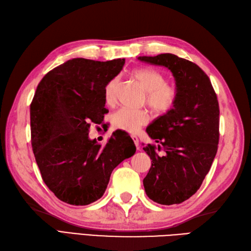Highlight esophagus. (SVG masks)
Masks as SVG:
<instances>
[{"label":"esophagus","mask_w":251,"mask_h":251,"mask_svg":"<svg viewBox=\"0 0 251 251\" xmlns=\"http://www.w3.org/2000/svg\"><path fill=\"white\" fill-rule=\"evenodd\" d=\"M131 139H132V141H133V142H134V145H136L137 150H138V151H140V146H139V139H138V137H137V136H131Z\"/></svg>","instance_id":"1"}]
</instances>
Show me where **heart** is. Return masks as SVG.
I'll list each match as a JSON object with an SVG mask.
<instances>
[{"label":"heart","mask_w":251,"mask_h":251,"mask_svg":"<svg viewBox=\"0 0 251 251\" xmlns=\"http://www.w3.org/2000/svg\"><path fill=\"white\" fill-rule=\"evenodd\" d=\"M131 76L146 91L145 104L156 115H164L175 107L178 92L175 86L166 82L165 77L152 69H134ZM120 88V78L113 77L108 80L104 88L105 102L109 106L114 105ZM150 122V114L146 110H129L121 109L113 113L111 124L114 129L129 133H137L141 127Z\"/></svg>","instance_id":"1"}]
</instances>
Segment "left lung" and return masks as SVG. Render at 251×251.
<instances>
[{"label":"left lung","instance_id":"left-lung-1","mask_svg":"<svg viewBox=\"0 0 251 251\" xmlns=\"http://www.w3.org/2000/svg\"><path fill=\"white\" fill-rule=\"evenodd\" d=\"M138 59L168 68L178 92L175 107L146 129L165 155H158L156 145L143 147L151 159L144 189L160 204L181 203L201 188L215 158L220 139L217 96L208 75L194 62L169 53Z\"/></svg>","mask_w":251,"mask_h":251}]
</instances>
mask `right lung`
<instances>
[{
  "mask_svg": "<svg viewBox=\"0 0 251 251\" xmlns=\"http://www.w3.org/2000/svg\"><path fill=\"white\" fill-rule=\"evenodd\" d=\"M125 59L74 58L43 77L30 104L31 147L41 177L55 196L74 205L98 201L112 171L136 152L130 137L112 134L104 146L89 139L91 123L100 124L104 88Z\"/></svg>",
  "mask_w": 251,
  "mask_h": 251,
  "instance_id": "obj_1",
  "label": "right lung"
}]
</instances>
